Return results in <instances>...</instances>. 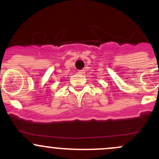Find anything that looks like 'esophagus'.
Wrapping results in <instances>:
<instances>
[{
	"label": "esophagus",
	"mask_w": 159,
	"mask_h": 159,
	"mask_svg": "<svg viewBox=\"0 0 159 159\" xmlns=\"http://www.w3.org/2000/svg\"><path fill=\"white\" fill-rule=\"evenodd\" d=\"M84 72H85V70H78V74H81V75H82V74H84Z\"/></svg>",
	"instance_id": "esophagus-1"
}]
</instances>
